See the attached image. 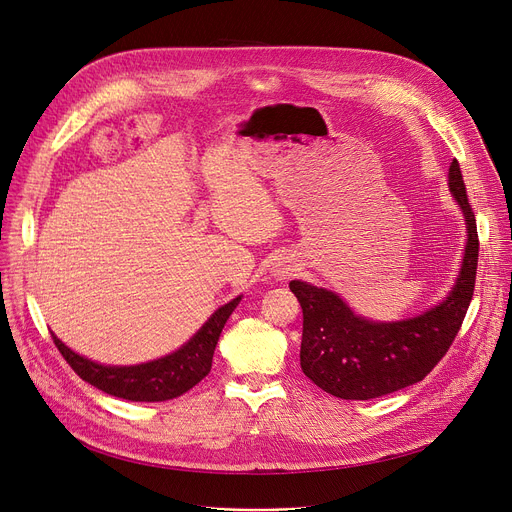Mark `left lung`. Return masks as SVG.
Wrapping results in <instances>:
<instances>
[{
	"label": "left lung",
	"mask_w": 512,
	"mask_h": 512,
	"mask_svg": "<svg viewBox=\"0 0 512 512\" xmlns=\"http://www.w3.org/2000/svg\"><path fill=\"white\" fill-rule=\"evenodd\" d=\"M449 190L463 211L467 242L459 277L443 303L402 322H371L357 316L336 293L291 281L303 309L301 369L342 400H371L422 381L447 355L469 301L478 270L476 215L467 201L459 162L449 166Z\"/></svg>",
	"instance_id": "left-lung-1"
}]
</instances>
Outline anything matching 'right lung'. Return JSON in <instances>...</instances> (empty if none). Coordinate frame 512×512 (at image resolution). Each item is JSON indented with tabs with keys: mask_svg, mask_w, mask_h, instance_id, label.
<instances>
[{
	"mask_svg": "<svg viewBox=\"0 0 512 512\" xmlns=\"http://www.w3.org/2000/svg\"><path fill=\"white\" fill-rule=\"evenodd\" d=\"M242 297H235L219 307L205 326L196 332L182 348L168 357L131 367H110L75 355L55 334L53 342L69 367L90 385L110 393L114 398L131 402H166L192 389L209 375L213 352L225 322Z\"/></svg>",
	"mask_w": 512,
	"mask_h": 512,
	"instance_id": "1",
	"label": "right lung"
}]
</instances>
